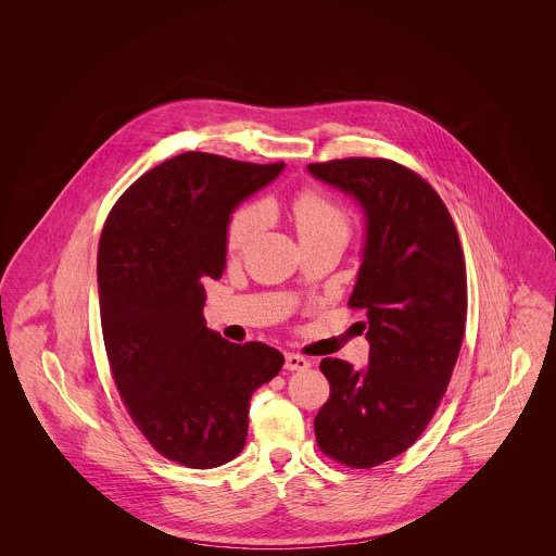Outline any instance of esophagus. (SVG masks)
<instances>
[{"label":"esophagus","instance_id":"34e87169","mask_svg":"<svg viewBox=\"0 0 556 556\" xmlns=\"http://www.w3.org/2000/svg\"><path fill=\"white\" fill-rule=\"evenodd\" d=\"M311 367V361L300 356V354H286V369L306 370Z\"/></svg>","mask_w":556,"mask_h":556}]
</instances>
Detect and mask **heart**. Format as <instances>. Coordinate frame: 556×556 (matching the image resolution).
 Returning a JSON list of instances; mask_svg holds the SVG:
<instances>
[{
	"instance_id": "obj_1",
	"label": "heart",
	"mask_w": 556,
	"mask_h": 556,
	"mask_svg": "<svg viewBox=\"0 0 556 556\" xmlns=\"http://www.w3.org/2000/svg\"><path fill=\"white\" fill-rule=\"evenodd\" d=\"M265 211L256 204L241 206L231 214L227 225V248L241 252L265 227ZM291 216L300 241L342 236L348 239L350 223L340 204L315 189H304L291 200Z\"/></svg>"
}]
</instances>
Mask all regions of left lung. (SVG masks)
<instances>
[{
	"instance_id": "left-lung-1",
	"label": "left lung",
	"mask_w": 556,
	"mask_h": 556,
	"mask_svg": "<svg viewBox=\"0 0 556 556\" xmlns=\"http://www.w3.org/2000/svg\"><path fill=\"white\" fill-rule=\"evenodd\" d=\"M306 168L365 216L348 304L367 311L369 365L320 361L331 396L315 433L327 456L369 469L417 442L448 388L467 320L465 258L442 198L406 166L345 159Z\"/></svg>"
}]
</instances>
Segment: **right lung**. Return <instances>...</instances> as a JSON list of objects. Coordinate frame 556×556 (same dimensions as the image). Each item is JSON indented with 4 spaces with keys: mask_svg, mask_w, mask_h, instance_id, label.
I'll return each mask as SVG.
<instances>
[{
    "mask_svg": "<svg viewBox=\"0 0 556 556\" xmlns=\"http://www.w3.org/2000/svg\"><path fill=\"white\" fill-rule=\"evenodd\" d=\"M283 162L186 152L139 177L108 214L98 252L100 315L114 383L139 431L170 460L212 469L245 444L252 394L283 354L206 327V277L227 265V225Z\"/></svg>",
    "mask_w": 556,
    "mask_h": 556,
    "instance_id": "add662e5",
    "label": "right lung"
}]
</instances>
